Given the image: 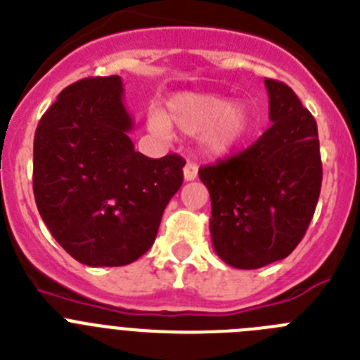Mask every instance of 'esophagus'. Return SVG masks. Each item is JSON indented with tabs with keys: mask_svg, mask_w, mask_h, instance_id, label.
<instances>
[{
	"mask_svg": "<svg viewBox=\"0 0 360 360\" xmlns=\"http://www.w3.org/2000/svg\"><path fill=\"white\" fill-rule=\"evenodd\" d=\"M196 176H198V167H196V164L195 162H187L186 167H184V180L186 182H193Z\"/></svg>",
	"mask_w": 360,
	"mask_h": 360,
	"instance_id": "1",
	"label": "esophagus"
}]
</instances>
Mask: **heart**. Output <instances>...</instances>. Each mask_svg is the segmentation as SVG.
<instances>
[{"instance_id": "b5f03b06", "label": "heart", "mask_w": 360, "mask_h": 360, "mask_svg": "<svg viewBox=\"0 0 360 360\" xmlns=\"http://www.w3.org/2000/svg\"><path fill=\"white\" fill-rule=\"evenodd\" d=\"M171 126L184 135H202V149L209 157H227L249 141L254 115L247 106L211 94H176L167 101V113L149 115V128L169 135Z\"/></svg>"}]
</instances>
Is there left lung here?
<instances>
[{
  "instance_id": "left-lung-1",
  "label": "left lung",
  "mask_w": 360,
  "mask_h": 360,
  "mask_svg": "<svg viewBox=\"0 0 360 360\" xmlns=\"http://www.w3.org/2000/svg\"><path fill=\"white\" fill-rule=\"evenodd\" d=\"M272 122L250 148L200 167L211 195L214 252L234 269L285 259L316 211L323 180L316 119L283 82L265 79Z\"/></svg>"
}]
</instances>
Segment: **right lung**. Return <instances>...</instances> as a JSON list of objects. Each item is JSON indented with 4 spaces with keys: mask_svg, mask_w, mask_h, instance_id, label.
Wrapping results in <instances>:
<instances>
[{
    "mask_svg": "<svg viewBox=\"0 0 360 360\" xmlns=\"http://www.w3.org/2000/svg\"><path fill=\"white\" fill-rule=\"evenodd\" d=\"M119 75L59 94L34 136V196L63 249L88 266H122L151 249L184 182L182 157L135 151Z\"/></svg>",
    "mask_w": 360,
    "mask_h": 360,
    "instance_id": "add662e5",
    "label": "right lung"
}]
</instances>
